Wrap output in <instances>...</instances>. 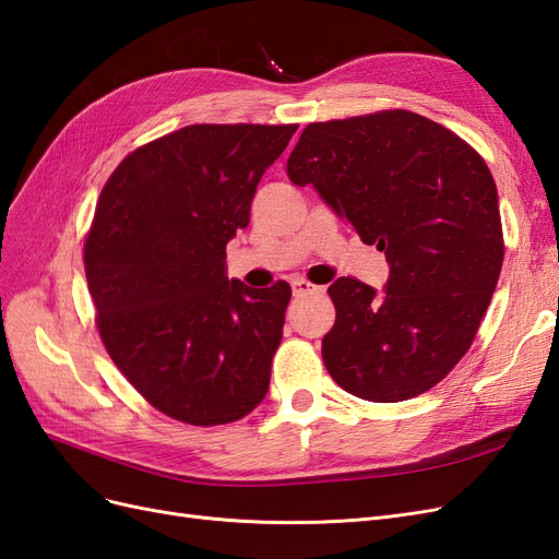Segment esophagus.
Masks as SVG:
<instances>
[{
  "label": "esophagus",
  "instance_id": "obj_1",
  "mask_svg": "<svg viewBox=\"0 0 559 559\" xmlns=\"http://www.w3.org/2000/svg\"><path fill=\"white\" fill-rule=\"evenodd\" d=\"M290 285H293V295H295V297H299V295H311V293H321V288H318V285H313V283H309L307 278H293Z\"/></svg>",
  "mask_w": 559,
  "mask_h": 559
}]
</instances>
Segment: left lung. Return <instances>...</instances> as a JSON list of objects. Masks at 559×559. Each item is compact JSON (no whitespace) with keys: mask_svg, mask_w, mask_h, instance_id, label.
<instances>
[{"mask_svg":"<svg viewBox=\"0 0 559 559\" xmlns=\"http://www.w3.org/2000/svg\"><path fill=\"white\" fill-rule=\"evenodd\" d=\"M288 178L311 185L362 243L386 254L384 290L337 278L323 337L330 377L362 401L401 403L464 358L503 264L499 194L483 156L407 109L309 123Z\"/></svg>","mask_w":559,"mask_h":559,"instance_id":"obj_1","label":"left lung"}]
</instances>
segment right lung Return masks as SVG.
Here are the masks:
<instances>
[{
  "instance_id": "add662e5",
  "label": "right lung",
  "mask_w": 559,
  "mask_h": 559,
  "mask_svg": "<svg viewBox=\"0 0 559 559\" xmlns=\"http://www.w3.org/2000/svg\"><path fill=\"white\" fill-rule=\"evenodd\" d=\"M297 126H185L111 173L84 246L98 330L123 377L168 417L217 426L269 391L290 285L227 276L262 175Z\"/></svg>"
}]
</instances>
